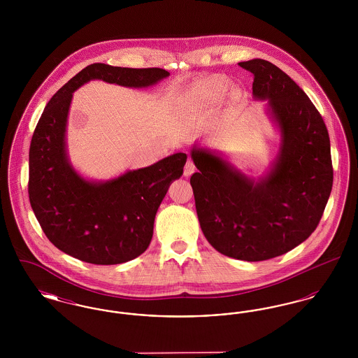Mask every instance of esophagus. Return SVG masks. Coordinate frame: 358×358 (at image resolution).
<instances>
[{
    "label": "esophagus",
    "mask_w": 358,
    "mask_h": 358,
    "mask_svg": "<svg viewBox=\"0 0 358 358\" xmlns=\"http://www.w3.org/2000/svg\"><path fill=\"white\" fill-rule=\"evenodd\" d=\"M196 171V165L194 162L192 161V158H187V164H185V168H184V176L189 177L192 173H194Z\"/></svg>",
    "instance_id": "34e87169"
}]
</instances>
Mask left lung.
<instances>
[{"mask_svg": "<svg viewBox=\"0 0 358 358\" xmlns=\"http://www.w3.org/2000/svg\"><path fill=\"white\" fill-rule=\"evenodd\" d=\"M238 66L254 75V95L268 101L280 126L279 159L266 178L254 181L193 149L199 171L190 185L210 245L222 255L260 262L289 252L315 231L333 187V164L326 124L305 91L267 60Z\"/></svg>", "mask_w": 358, "mask_h": 358, "instance_id": "8db88e82", "label": "left lung"}]
</instances>
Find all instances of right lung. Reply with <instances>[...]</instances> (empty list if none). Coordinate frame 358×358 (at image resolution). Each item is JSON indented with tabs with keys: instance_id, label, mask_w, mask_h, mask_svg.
Wrapping results in <instances>:
<instances>
[{
	"instance_id": "1",
	"label": "right lung",
	"mask_w": 358,
	"mask_h": 358,
	"mask_svg": "<svg viewBox=\"0 0 358 358\" xmlns=\"http://www.w3.org/2000/svg\"><path fill=\"white\" fill-rule=\"evenodd\" d=\"M162 69H122L94 63L63 85L44 108L29 148L28 194L45 236L60 251L91 264H120L143 254L154 219L187 154H173L149 168L92 184L67 162L66 123L72 92L91 79L146 87L166 78Z\"/></svg>"
}]
</instances>
